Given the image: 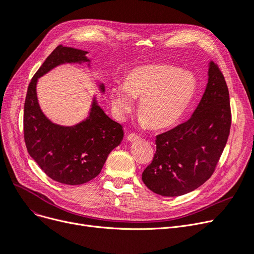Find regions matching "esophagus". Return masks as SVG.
<instances>
[{"instance_id": "esophagus-1", "label": "esophagus", "mask_w": 254, "mask_h": 254, "mask_svg": "<svg viewBox=\"0 0 254 254\" xmlns=\"http://www.w3.org/2000/svg\"><path fill=\"white\" fill-rule=\"evenodd\" d=\"M139 138H140V137H139L138 135H136V134H128L127 137V141H129V142H134V141L138 140Z\"/></svg>"}]
</instances>
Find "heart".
<instances>
[{"label":"heart","mask_w":254,"mask_h":254,"mask_svg":"<svg viewBox=\"0 0 254 254\" xmlns=\"http://www.w3.org/2000/svg\"><path fill=\"white\" fill-rule=\"evenodd\" d=\"M197 90L190 72L170 65H144L131 70L126 82L116 81L111 87V103L119 120H125L138 104L139 123L153 129L166 128L183 117Z\"/></svg>","instance_id":"heart-1"}]
</instances>
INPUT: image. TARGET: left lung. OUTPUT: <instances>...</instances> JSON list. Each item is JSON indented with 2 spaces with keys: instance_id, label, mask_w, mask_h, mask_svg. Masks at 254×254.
Masks as SVG:
<instances>
[{
  "instance_id": "1",
  "label": "left lung",
  "mask_w": 254,
  "mask_h": 254,
  "mask_svg": "<svg viewBox=\"0 0 254 254\" xmlns=\"http://www.w3.org/2000/svg\"><path fill=\"white\" fill-rule=\"evenodd\" d=\"M228 88L222 72L208 63L207 84L190 119L157 136V150L142 181L156 194L175 197L211 178L229 136Z\"/></svg>"
}]
</instances>
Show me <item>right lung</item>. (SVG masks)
I'll return each instance as SVG.
<instances>
[{
	"label": "right lung",
	"mask_w": 254,
	"mask_h": 254,
	"mask_svg": "<svg viewBox=\"0 0 254 254\" xmlns=\"http://www.w3.org/2000/svg\"><path fill=\"white\" fill-rule=\"evenodd\" d=\"M88 52L59 46L31 80L24 108V136L28 152L49 178L64 185H82L101 173L104 164L124 139L123 126L112 120L92 98L89 115L73 126L54 124L40 109L38 79L62 64L86 63ZM101 93L105 85L96 80Z\"/></svg>",
	"instance_id": "add662e5"
}]
</instances>
